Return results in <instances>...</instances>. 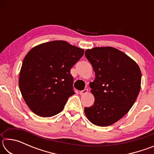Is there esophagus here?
<instances>
[{
    "mask_svg": "<svg viewBox=\"0 0 154 154\" xmlns=\"http://www.w3.org/2000/svg\"><path fill=\"white\" fill-rule=\"evenodd\" d=\"M88 92V89H84L83 90H82L79 92V94L81 95H83V94H87Z\"/></svg>",
    "mask_w": 154,
    "mask_h": 154,
    "instance_id": "obj_1",
    "label": "esophagus"
}]
</instances>
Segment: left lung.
<instances>
[{
	"instance_id": "8db88e82",
	"label": "left lung",
	"mask_w": 154,
	"mask_h": 154,
	"mask_svg": "<svg viewBox=\"0 0 154 154\" xmlns=\"http://www.w3.org/2000/svg\"><path fill=\"white\" fill-rule=\"evenodd\" d=\"M85 55L95 72V79L90 83L94 103L85 107V114L96 126H111L123 118L136 101L141 71L136 62L112 47L88 49Z\"/></svg>"
}]
</instances>
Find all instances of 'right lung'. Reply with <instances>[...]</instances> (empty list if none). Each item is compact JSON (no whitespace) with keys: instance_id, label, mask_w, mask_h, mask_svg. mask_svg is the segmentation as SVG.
I'll return each mask as SVG.
<instances>
[{"instance_id":"1","label":"right lung","mask_w":154,"mask_h":154,"mask_svg":"<svg viewBox=\"0 0 154 154\" xmlns=\"http://www.w3.org/2000/svg\"><path fill=\"white\" fill-rule=\"evenodd\" d=\"M84 49L64 41L34 47L24 57L19 76L22 97L34 113L49 118L61 112L72 90L71 69Z\"/></svg>"}]
</instances>
